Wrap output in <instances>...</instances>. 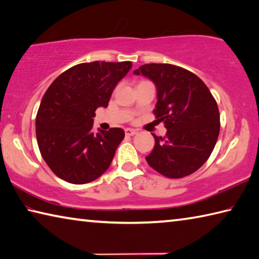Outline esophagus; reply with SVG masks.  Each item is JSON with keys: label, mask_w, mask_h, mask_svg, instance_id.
<instances>
[{"label": "esophagus", "mask_w": 259, "mask_h": 259, "mask_svg": "<svg viewBox=\"0 0 259 259\" xmlns=\"http://www.w3.org/2000/svg\"><path fill=\"white\" fill-rule=\"evenodd\" d=\"M124 133H125V136H135L136 134H137V131L134 130V129L126 128V129L124 130Z\"/></svg>", "instance_id": "obj_1"}]
</instances>
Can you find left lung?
<instances>
[{"mask_svg": "<svg viewBox=\"0 0 259 259\" xmlns=\"http://www.w3.org/2000/svg\"><path fill=\"white\" fill-rule=\"evenodd\" d=\"M134 73L154 82V113L167 130L163 138L152 134L155 146L146 161L167 178L191 175L207 161L218 142L220 113L213 95L201 79L177 65L144 64Z\"/></svg>", "mask_w": 259, "mask_h": 259, "instance_id": "1", "label": "left lung"}]
</instances>
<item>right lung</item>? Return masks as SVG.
<instances>
[{
  "mask_svg": "<svg viewBox=\"0 0 259 259\" xmlns=\"http://www.w3.org/2000/svg\"><path fill=\"white\" fill-rule=\"evenodd\" d=\"M131 67L130 61L80 63L51 83L37 112L36 137L55 176L83 185L109 168L124 131L94 133L93 117L98 107H107L113 89Z\"/></svg>",
  "mask_w": 259,
  "mask_h": 259,
  "instance_id": "1",
  "label": "right lung"
}]
</instances>
